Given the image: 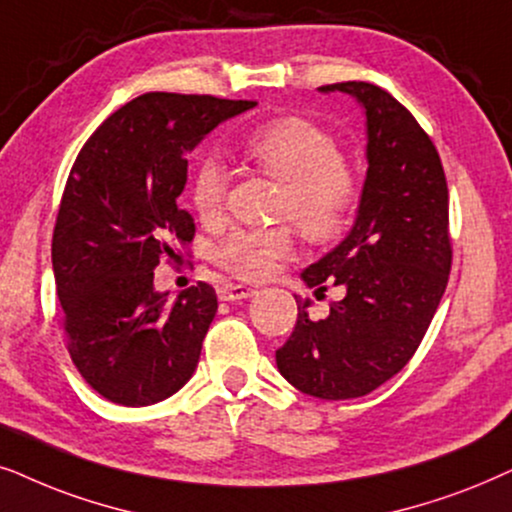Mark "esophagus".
Here are the masks:
<instances>
[{
  "label": "esophagus",
  "instance_id": "esophagus-1",
  "mask_svg": "<svg viewBox=\"0 0 512 512\" xmlns=\"http://www.w3.org/2000/svg\"><path fill=\"white\" fill-rule=\"evenodd\" d=\"M255 295V290L248 288V285H238V283H227L220 288V299L224 302H236V299H245Z\"/></svg>",
  "mask_w": 512,
  "mask_h": 512
}]
</instances>
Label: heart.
I'll list each match as a JSON object with an SVG mask.
<instances>
[{"instance_id":"obj_1","label":"heart","mask_w":512,"mask_h":512,"mask_svg":"<svg viewBox=\"0 0 512 512\" xmlns=\"http://www.w3.org/2000/svg\"><path fill=\"white\" fill-rule=\"evenodd\" d=\"M252 166L283 182L276 213L290 217L311 241H330L349 224L360 199L358 177L342 159V147L325 128L304 117H281L255 128L243 140ZM227 170L213 156L196 163L189 201L201 220H215L227 201ZM292 252L288 227L238 229L224 238L215 257L238 278L260 281Z\"/></svg>"}]
</instances>
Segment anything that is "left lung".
Masks as SVG:
<instances>
[{"mask_svg":"<svg viewBox=\"0 0 512 512\" xmlns=\"http://www.w3.org/2000/svg\"><path fill=\"white\" fill-rule=\"evenodd\" d=\"M320 91L365 107L367 177L351 234L302 274L316 292L342 285L346 295L323 320L297 302L276 365L306 395L349 400L403 370L431 325L452 269L449 192L433 140L391 93L367 81Z\"/></svg>","mask_w":512,"mask_h":512,"instance_id":"1","label":"left lung"}]
</instances>
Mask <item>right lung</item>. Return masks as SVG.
Segmentation results:
<instances>
[{"label":"right lung","mask_w":512,"mask_h":512,"mask_svg":"<svg viewBox=\"0 0 512 512\" xmlns=\"http://www.w3.org/2000/svg\"><path fill=\"white\" fill-rule=\"evenodd\" d=\"M215 95L145 93L109 114L67 177L51 260L67 351L86 384L124 407L180 391L217 311L199 281L168 302L154 290L163 257L180 262L194 217L177 206L187 152L224 119L255 107Z\"/></svg>","instance_id":"right-lung-1"}]
</instances>
